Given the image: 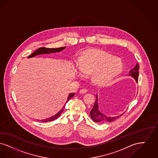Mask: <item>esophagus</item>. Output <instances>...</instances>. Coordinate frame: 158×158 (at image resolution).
<instances>
[{
	"label": "esophagus",
	"instance_id": "esophagus-1",
	"mask_svg": "<svg viewBox=\"0 0 158 158\" xmlns=\"http://www.w3.org/2000/svg\"><path fill=\"white\" fill-rule=\"evenodd\" d=\"M87 92V89H80V93L81 94H85Z\"/></svg>",
	"mask_w": 158,
	"mask_h": 158
}]
</instances>
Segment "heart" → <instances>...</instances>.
Instances as JSON below:
<instances>
[{
	"label": "heart",
	"instance_id": "heart-1",
	"mask_svg": "<svg viewBox=\"0 0 158 158\" xmlns=\"http://www.w3.org/2000/svg\"><path fill=\"white\" fill-rule=\"evenodd\" d=\"M122 69L123 64L120 59L102 50L89 49L80 57L74 71L80 78L91 74L93 82L107 85L120 74Z\"/></svg>",
	"mask_w": 158,
	"mask_h": 158
}]
</instances>
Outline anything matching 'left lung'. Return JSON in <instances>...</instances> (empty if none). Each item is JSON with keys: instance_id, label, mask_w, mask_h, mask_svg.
<instances>
[{"instance_id": "8db88e82", "label": "left lung", "mask_w": 158, "mask_h": 158, "mask_svg": "<svg viewBox=\"0 0 158 158\" xmlns=\"http://www.w3.org/2000/svg\"><path fill=\"white\" fill-rule=\"evenodd\" d=\"M139 64H136L135 67L132 69H131L128 74L129 76L133 77L137 83L138 82V77H139ZM123 114V113L121 115L115 117L107 116L104 114L98 109V102L97 94L96 95V102L94 104V106L89 113V115L91 117V118L93 120L94 122H95L96 123H103L105 122H111L114 121L116 119L118 118L119 117L122 116Z\"/></svg>"}]
</instances>
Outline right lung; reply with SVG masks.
I'll return each instance as SVG.
<instances>
[{"instance_id":"1","label":"right lung","mask_w":158,"mask_h":158,"mask_svg":"<svg viewBox=\"0 0 158 158\" xmlns=\"http://www.w3.org/2000/svg\"><path fill=\"white\" fill-rule=\"evenodd\" d=\"M65 48V47L57 48H44V47H42V48H39V49H38L37 50H36L31 55H29L27 58H30L34 57V56H36V55H41V54H52V53L59 52L62 51L63 49H64ZM74 95H75V93H71V94H69V96H68V98H67V100L66 103L65 104V105L63 106V107L62 108L61 110H60L59 112H58L54 116L50 117L47 118H45V119L40 120V121H41V122H48L53 121V120H54L55 119L58 118L60 116V115L61 114L62 111H64V109L65 108V104H67V103L69 102L70 99H71V98L74 97Z\"/></svg>"}]
</instances>
